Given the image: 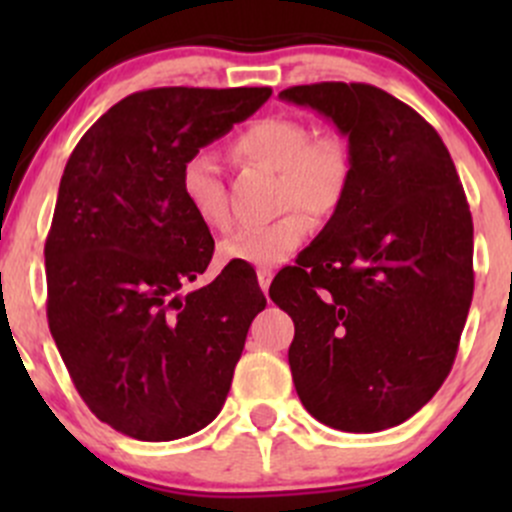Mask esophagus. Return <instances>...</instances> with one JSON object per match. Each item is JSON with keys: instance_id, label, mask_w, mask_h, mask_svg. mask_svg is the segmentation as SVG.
I'll return each mask as SVG.
<instances>
[{"instance_id": "esophagus-1", "label": "esophagus", "mask_w": 512, "mask_h": 512, "mask_svg": "<svg viewBox=\"0 0 512 512\" xmlns=\"http://www.w3.org/2000/svg\"><path fill=\"white\" fill-rule=\"evenodd\" d=\"M272 277H275V272H272L270 267H262V270H257V282H260L262 292H265V294H267V289H270Z\"/></svg>"}]
</instances>
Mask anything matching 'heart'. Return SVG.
Returning a JSON list of instances; mask_svg holds the SVG:
<instances>
[{
    "instance_id": "heart-1",
    "label": "heart",
    "mask_w": 512,
    "mask_h": 512,
    "mask_svg": "<svg viewBox=\"0 0 512 512\" xmlns=\"http://www.w3.org/2000/svg\"><path fill=\"white\" fill-rule=\"evenodd\" d=\"M232 153L247 163L277 170L280 208L302 207L314 220L329 218L342 205L352 178L347 146L334 136L312 138L307 123L297 118H257L237 133ZM180 195L205 227L225 230L230 225L223 168L210 151H198L185 160L180 170ZM301 211H289L272 223L235 230L220 242V260L252 267H272L287 260L309 235V218Z\"/></svg>"
}]
</instances>
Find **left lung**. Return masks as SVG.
Here are the masks:
<instances>
[{"label": "left lung", "mask_w": 512, "mask_h": 512, "mask_svg": "<svg viewBox=\"0 0 512 512\" xmlns=\"http://www.w3.org/2000/svg\"><path fill=\"white\" fill-rule=\"evenodd\" d=\"M349 141L352 178L312 245L270 285L292 317L289 369L317 421L399 426L441 389L473 299V220L431 123L369 84L292 86Z\"/></svg>", "instance_id": "left-lung-1"}]
</instances>
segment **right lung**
Wrapping results in <instances>:
<instances>
[{
	"label": "right lung",
	"mask_w": 512,
	"mask_h": 512,
	"mask_svg": "<svg viewBox=\"0 0 512 512\" xmlns=\"http://www.w3.org/2000/svg\"><path fill=\"white\" fill-rule=\"evenodd\" d=\"M270 96L138 91L84 133L61 175L44 247L51 337L96 418L138 441H175L220 414L267 304L250 265L183 294L215 242L180 195V170Z\"/></svg>",
	"instance_id": "obj_1"
}]
</instances>
